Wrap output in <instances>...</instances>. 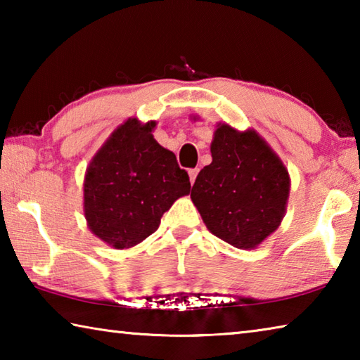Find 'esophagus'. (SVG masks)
Masks as SVG:
<instances>
[{"label":"esophagus","mask_w":360,"mask_h":360,"mask_svg":"<svg viewBox=\"0 0 360 360\" xmlns=\"http://www.w3.org/2000/svg\"><path fill=\"white\" fill-rule=\"evenodd\" d=\"M197 174H198V168H192L188 169V178H191V182L193 184L195 179H197Z\"/></svg>","instance_id":"34e87169"}]
</instances>
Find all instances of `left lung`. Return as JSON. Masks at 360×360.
Here are the masks:
<instances>
[{
    "label": "left lung",
    "instance_id": "left-lung-1",
    "mask_svg": "<svg viewBox=\"0 0 360 360\" xmlns=\"http://www.w3.org/2000/svg\"><path fill=\"white\" fill-rule=\"evenodd\" d=\"M212 162L198 173L191 198L212 235L252 249L283 221L289 174L278 155L252 130L221 125L211 143Z\"/></svg>",
    "mask_w": 360,
    "mask_h": 360
}]
</instances>
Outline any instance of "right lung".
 Here are the masks:
<instances>
[{
  "instance_id": "add662e5",
  "label": "right lung",
  "mask_w": 360,
  "mask_h": 360,
  "mask_svg": "<svg viewBox=\"0 0 360 360\" xmlns=\"http://www.w3.org/2000/svg\"><path fill=\"white\" fill-rule=\"evenodd\" d=\"M127 120L90 162L84 181V211L89 227L115 249L138 245L154 233L163 212L191 192L186 169L162 148L152 129Z\"/></svg>"
}]
</instances>
